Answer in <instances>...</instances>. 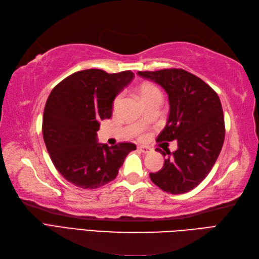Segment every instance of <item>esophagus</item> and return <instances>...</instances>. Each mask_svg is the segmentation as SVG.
I'll use <instances>...</instances> for the list:
<instances>
[{
  "label": "esophagus",
  "mask_w": 259,
  "mask_h": 259,
  "mask_svg": "<svg viewBox=\"0 0 259 259\" xmlns=\"http://www.w3.org/2000/svg\"><path fill=\"white\" fill-rule=\"evenodd\" d=\"M137 149H139L140 152L144 153V154H147V153H149V152L152 151L151 148H149V147H146V146H139V147H137Z\"/></svg>",
  "instance_id": "esophagus-1"
}]
</instances>
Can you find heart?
Wrapping results in <instances>:
<instances>
[{
	"label": "heart",
	"mask_w": 259,
	"mask_h": 259,
	"mask_svg": "<svg viewBox=\"0 0 259 259\" xmlns=\"http://www.w3.org/2000/svg\"><path fill=\"white\" fill-rule=\"evenodd\" d=\"M137 94H139L140 99L142 100V102L145 103L148 102L149 100L154 99V97H157L160 96V92L158 91V89L156 86L153 85L152 83H148V82H144V83H141L139 86H137L136 89ZM118 102V97H116L114 101V105L116 104ZM139 134H141V132H139Z\"/></svg>",
	"instance_id": "b5f03b06"
}]
</instances>
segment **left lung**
Returning <instances> with one entry per match:
<instances>
[{
	"instance_id": "obj_1",
	"label": "left lung",
	"mask_w": 259,
	"mask_h": 259,
	"mask_svg": "<svg viewBox=\"0 0 259 259\" xmlns=\"http://www.w3.org/2000/svg\"><path fill=\"white\" fill-rule=\"evenodd\" d=\"M159 84L168 95L169 115L157 142L177 140L175 152L162 151L164 166L151 173L152 182L164 192L192 191L208 175L225 139V123L216 92L194 74L182 68L137 72Z\"/></svg>"
}]
</instances>
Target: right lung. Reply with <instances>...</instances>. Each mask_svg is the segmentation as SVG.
I'll return each mask as SVG.
<instances>
[{"mask_svg": "<svg viewBox=\"0 0 259 259\" xmlns=\"http://www.w3.org/2000/svg\"><path fill=\"white\" fill-rule=\"evenodd\" d=\"M134 77L91 68L67 76L52 90L43 114V139L56 169L73 185L99 188L115 180L136 146L97 143L100 120L111 118L116 95Z\"/></svg>", "mask_w": 259, "mask_h": 259, "instance_id": "obj_1", "label": "right lung"}]
</instances>
